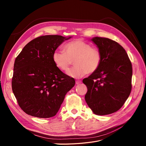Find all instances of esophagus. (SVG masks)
I'll list each match as a JSON object with an SVG mask.
<instances>
[{"mask_svg": "<svg viewBox=\"0 0 146 146\" xmlns=\"http://www.w3.org/2000/svg\"><path fill=\"white\" fill-rule=\"evenodd\" d=\"M76 83L77 85H78V84H80V83H82V81L81 80H76Z\"/></svg>", "mask_w": 146, "mask_h": 146, "instance_id": "34e87169", "label": "esophagus"}]
</instances>
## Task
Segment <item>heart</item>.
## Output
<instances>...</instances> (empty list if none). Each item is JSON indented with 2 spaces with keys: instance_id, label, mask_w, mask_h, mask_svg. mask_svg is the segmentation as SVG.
Segmentation results:
<instances>
[{
  "instance_id": "b5f03b06",
  "label": "heart",
  "mask_w": 146,
  "mask_h": 146,
  "mask_svg": "<svg viewBox=\"0 0 146 146\" xmlns=\"http://www.w3.org/2000/svg\"><path fill=\"white\" fill-rule=\"evenodd\" d=\"M64 51L55 50L52 54V61L56 67L63 72L69 69L74 60L75 66L68 72L70 77L80 78L88 73L98 69L101 64L102 55L98 48L91 47L89 43L76 39L66 43Z\"/></svg>"
}]
</instances>
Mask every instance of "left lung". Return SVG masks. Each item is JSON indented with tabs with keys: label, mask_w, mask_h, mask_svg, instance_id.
Instances as JSON below:
<instances>
[{
	"label": "left lung",
	"mask_w": 146,
	"mask_h": 146,
	"mask_svg": "<svg viewBox=\"0 0 146 146\" xmlns=\"http://www.w3.org/2000/svg\"><path fill=\"white\" fill-rule=\"evenodd\" d=\"M91 40L102 55L98 69L84 78L88 91L86 102L95 114L107 115L124 104L131 90L132 66L126 51L119 43L107 38Z\"/></svg>",
	"instance_id": "obj_1"
}]
</instances>
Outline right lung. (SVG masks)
Wrapping results in <instances>:
<instances>
[{"mask_svg":"<svg viewBox=\"0 0 146 146\" xmlns=\"http://www.w3.org/2000/svg\"><path fill=\"white\" fill-rule=\"evenodd\" d=\"M71 36L45 35L30 41L15 60L12 90L19 107L29 115H56L75 80L57 68L52 54Z\"/></svg>","mask_w":146,"mask_h":146,"instance_id":"1","label":"right lung"}]
</instances>
